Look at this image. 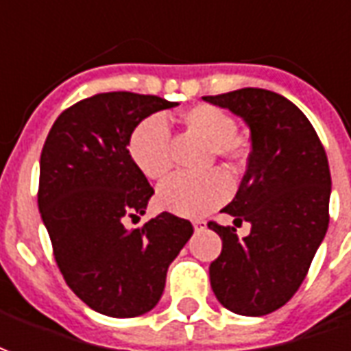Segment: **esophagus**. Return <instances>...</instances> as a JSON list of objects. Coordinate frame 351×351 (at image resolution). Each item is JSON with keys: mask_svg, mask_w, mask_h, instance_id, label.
Segmentation results:
<instances>
[{"mask_svg": "<svg viewBox=\"0 0 351 351\" xmlns=\"http://www.w3.org/2000/svg\"><path fill=\"white\" fill-rule=\"evenodd\" d=\"M193 227H195V231H200V229L206 227V223H204L202 219H197V221H193Z\"/></svg>", "mask_w": 351, "mask_h": 351, "instance_id": "34e87169", "label": "esophagus"}]
</instances>
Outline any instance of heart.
<instances>
[{
	"instance_id": "b5f03b06",
	"label": "heart",
	"mask_w": 351,
	"mask_h": 351,
	"mask_svg": "<svg viewBox=\"0 0 351 351\" xmlns=\"http://www.w3.org/2000/svg\"><path fill=\"white\" fill-rule=\"evenodd\" d=\"M185 128L210 143V156L239 166L250 152V141L237 134L235 120L212 105H197L181 114ZM128 152L135 168L147 180L162 181L171 171V134L166 120L149 116L135 125L128 139ZM233 191L231 178L223 170L204 176H176L158 189V204L178 216L200 217L223 204Z\"/></svg>"
}]
</instances>
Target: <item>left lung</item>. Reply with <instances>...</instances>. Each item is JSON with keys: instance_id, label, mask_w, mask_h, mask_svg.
I'll list each match as a JSON object with an SVG mask.
<instances>
[{"instance_id": "obj_1", "label": "left lung", "mask_w": 351, "mask_h": 351, "mask_svg": "<svg viewBox=\"0 0 351 351\" xmlns=\"http://www.w3.org/2000/svg\"><path fill=\"white\" fill-rule=\"evenodd\" d=\"M202 99L241 116L252 139L241 187L221 210L248 221L250 235L208 223L223 245L210 263V285L229 311L267 315L300 289L327 233V154L306 114L275 91L243 88Z\"/></svg>"}]
</instances>
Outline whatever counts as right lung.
Returning <instances> with one entry per match:
<instances>
[{"mask_svg":"<svg viewBox=\"0 0 351 351\" xmlns=\"http://www.w3.org/2000/svg\"><path fill=\"white\" fill-rule=\"evenodd\" d=\"M176 105L132 91L99 93L60 112L43 143L38 206L55 262L80 300L108 317L151 311L193 235L189 219L170 212L125 226L154 195L128 139L147 116Z\"/></svg>","mask_w":351,"mask_h":351,"instance_id":"1","label":"right lung"}]
</instances>
